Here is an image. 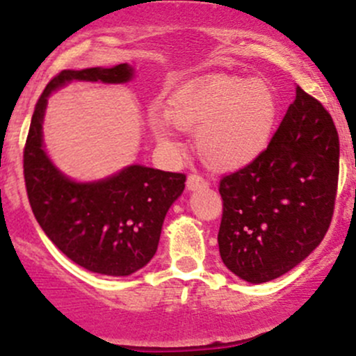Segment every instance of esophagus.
I'll return each instance as SVG.
<instances>
[{"mask_svg": "<svg viewBox=\"0 0 356 356\" xmlns=\"http://www.w3.org/2000/svg\"><path fill=\"white\" fill-rule=\"evenodd\" d=\"M209 185V181L204 177L197 173H190L186 178V188L188 190H197V188H205Z\"/></svg>", "mask_w": 356, "mask_h": 356, "instance_id": "1", "label": "esophagus"}]
</instances>
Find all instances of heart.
<instances>
[{
	"label": "heart",
	"instance_id": "heart-1",
	"mask_svg": "<svg viewBox=\"0 0 356 356\" xmlns=\"http://www.w3.org/2000/svg\"><path fill=\"white\" fill-rule=\"evenodd\" d=\"M166 116L179 130L197 135V149L209 166L240 170L269 144L277 99L266 80L212 75L171 94ZM151 128L161 145L171 151L181 147L163 118L154 116Z\"/></svg>",
	"mask_w": 356,
	"mask_h": 356
}]
</instances>
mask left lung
<instances>
[{
  "instance_id": "8db88e82",
  "label": "left lung",
  "mask_w": 356,
  "mask_h": 356,
  "mask_svg": "<svg viewBox=\"0 0 356 356\" xmlns=\"http://www.w3.org/2000/svg\"><path fill=\"white\" fill-rule=\"evenodd\" d=\"M339 137L327 109L296 87L295 102L257 159L219 181L218 233L225 266L267 283L298 266L334 214Z\"/></svg>"
}]
</instances>
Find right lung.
Masks as SVG:
<instances>
[{
  "instance_id": "1",
  "label": "right lung",
  "mask_w": 356,
  "mask_h": 356,
  "mask_svg": "<svg viewBox=\"0 0 356 356\" xmlns=\"http://www.w3.org/2000/svg\"><path fill=\"white\" fill-rule=\"evenodd\" d=\"M127 63L58 73L38 99L24 147V178L39 226L73 262L106 276H130L154 257L164 216L181 195L183 173L128 166L97 183H75L60 173L42 149L47 96L72 80L122 83Z\"/></svg>"
}]
</instances>
